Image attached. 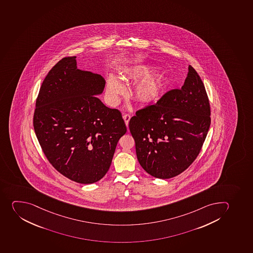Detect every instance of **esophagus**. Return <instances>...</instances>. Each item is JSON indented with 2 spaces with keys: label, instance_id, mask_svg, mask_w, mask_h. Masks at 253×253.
<instances>
[{
  "label": "esophagus",
  "instance_id": "obj_1",
  "mask_svg": "<svg viewBox=\"0 0 253 253\" xmlns=\"http://www.w3.org/2000/svg\"><path fill=\"white\" fill-rule=\"evenodd\" d=\"M124 121L126 122V126H128V122H129L130 118H131V116L128 115V114H125L123 116Z\"/></svg>",
  "mask_w": 253,
  "mask_h": 253
}]
</instances>
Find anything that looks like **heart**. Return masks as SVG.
Masks as SVG:
<instances>
[{
	"mask_svg": "<svg viewBox=\"0 0 253 253\" xmlns=\"http://www.w3.org/2000/svg\"><path fill=\"white\" fill-rule=\"evenodd\" d=\"M147 66L134 64L123 70L122 75L126 80L135 83L131 89L132 98L141 104H151L156 102L167 89V81L161 75L152 73ZM122 84L113 75H111L106 87V99L111 106L117 104L120 96L123 93Z\"/></svg>",
	"mask_w": 253,
	"mask_h": 253,
	"instance_id": "obj_1",
	"label": "heart"
}]
</instances>
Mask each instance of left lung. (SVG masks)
I'll list each match as a JSON object with an SVG mask.
<instances>
[{"instance_id": "8db88e82", "label": "left lung", "mask_w": 253, "mask_h": 253, "mask_svg": "<svg viewBox=\"0 0 253 253\" xmlns=\"http://www.w3.org/2000/svg\"><path fill=\"white\" fill-rule=\"evenodd\" d=\"M180 89L165 93L156 104L138 110L129 121L137 160L156 178L177 176L189 168L201 151L211 124L205 87L189 65Z\"/></svg>"}]
</instances>
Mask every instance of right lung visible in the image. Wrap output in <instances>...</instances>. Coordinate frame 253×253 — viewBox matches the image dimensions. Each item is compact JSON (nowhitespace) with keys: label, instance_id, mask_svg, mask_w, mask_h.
<instances>
[{"label":"right lung","instance_id":"add662e5","mask_svg":"<svg viewBox=\"0 0 253 253\" xmlns=\"http://www.w3.org/2000/svg\"><path fill=\"white\" fill-rule=\"evenodd\" d=\"M76 58H62L44 78L33 126L52 166L72 181L91 184L109 170L127 128L121 112L96 97L104 89V78L78 69Z\"/></svg>","mask_w":253,"mask_h":253}]
</instances>
